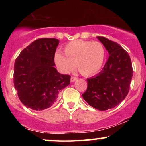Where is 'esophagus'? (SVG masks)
I'll return each mask as SVG.
<instances>
[{
  "mask_svg": "<svg viewBox=\"0 0 146 146\" xmlns=\"http://www.w3.org/2000/svg\"><path fill=\"white\" fill-rule=\"evenodd\" d=\"M78 80V78L77 77H75V76H71V82H74L75 80Z\"/></svg>",
  "mask_w": 146,
  "mask_h": 146,
  "instance_id": "1",
  "label": "esophagus"
}]
</instances>
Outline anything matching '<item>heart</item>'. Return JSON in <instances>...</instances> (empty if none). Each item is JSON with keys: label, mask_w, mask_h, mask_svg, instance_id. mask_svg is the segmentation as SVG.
I'll return each mask as SVG.
<instances>
[{"label": "heart", "mask_w": 146, "mask_h": 146, "mask_svg": "<svg viewBox=\"0 0 146 146\" xmlns=\"http://www.w3.org/2000/svg\"><path fill=\"white\" fill-rule=\"evenodd\" d=\"M66 57L58 53L55 60L63 71H72L77 64L78 71L85 76L93 75L101 69L104 62L105 48L98 41L75 40L64 48Z\"/></svg>", "instance_id": "b5f03b06"}]
</instances>
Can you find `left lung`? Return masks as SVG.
Returning <instances> with one entry per match:
<instances>
[{"label":"left lung","instance_id":"1","mask_svg":"<svg viewBox=\"0 0 146 146\" xmlns=\"http://www.w3.org/2000/svg\"><path fill=\"white\" fill-rule=\"evenodd\" d=\"M98 38L110 56L99 74L87 79V89L82 97L93 108L106 110L116 106L127 96L133 69L128 52L118 43L105 37Z\"/></svg>","mask_w":146,"mask_h":146}]
</instances>
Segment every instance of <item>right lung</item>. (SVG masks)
I'll return each instance as SVG.
<instances>
[{
	"instance_id": "1",
	"label": "right lung",
	"mask_w": 146,
	"mask_h": 146,
	"mask_svg": "<svg viewBox=\"0 0 146 146\" xmlns=\"http://www.w3.org/2000/svg\"><path fill=\"white\" fill-rule=\"evenodd\" d=\"M58 44L56 38H39L24 48L15 60L14 87L22 103L33 110L51 107L60 90L71 82L69 75L61 74L54 67Z\"/></svg>"
}]
</instances>
